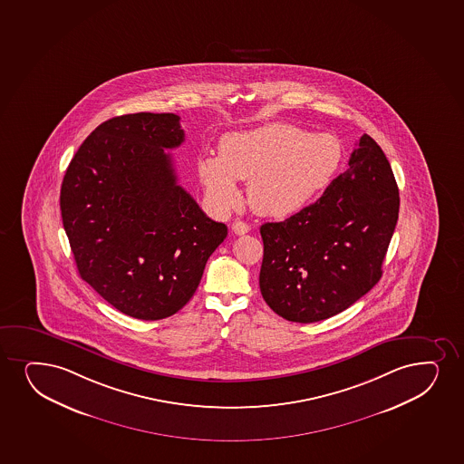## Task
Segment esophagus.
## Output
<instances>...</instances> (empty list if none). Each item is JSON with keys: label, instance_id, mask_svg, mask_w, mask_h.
Wrapping results in <instances>:
<instances>
[{"label": "esophagus", "instance_id": "esophagus-1", "mask_svg": "<svg viewBox=\"0 0 464 464\" xmlns=\"http://www.w3.org/2000/svg\"><path fill=\"white\" fill-rule=\"evenodd\" d=\"M231 229H233V233L237 236L246 235L250 231V227L246 222H242V220H235L233 225H231Z\"/></svg>", "mask_w": 464, "mask_h": 464}]
</instances>
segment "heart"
I'll list each match as a JSON object with an SVG mask.
<instances>
[{"label": "heart", "mask_w": 464, "mask_h": 464, "mask_svg": "<svg viewBox=\"0 0 464 464\" xmlns=\"http://www.w3.org/2000/svg\"><path fill=\"white\" fill-rule=\"evenodd\" d=\"M343 161L333 133H311L289 122L231 131L218 141V157L197 161L208 202L228 211L239 202L237 181H248V200L262 216L296 213L331 185Z\"/></svg>", "instance_id": "heart-1"}]
</instances>
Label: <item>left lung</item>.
Instances as JSON below:
<instances>
[{
	"label": "left lung",
	"mask_w": 464,
	"mask_h": 464,
	"mask_svg": "<svg viewBox=\"0 0 464 464\" xmlns=\"http://www.w3.org/2000/svg\"><path fill=\"white\" fill-rule=\"evenodd\" d=\"M348 164L315 203L261 227L262 298L289 322L337 315L381 279L398 224V185L385 153L366 133Z\"/></svg>",
	"instance_id": "obj_1"
}]
</instances>
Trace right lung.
I'll return each instance as SVG.
<instances>
[{"mask_svg":"<svg viewBox=\"0 0 464 464\" xmlns=\"http://www.w3.org/2000/svg\"><path fill=\"white\" fill-rule=\"evenodd\" d=\"M183 141L174 113L116 116L90 133L62 181V222L81 278L138 320L180 311L228 235L177 185L164 149Z\"/></svg>","mask_w":464,"mask_h":464,"instance_id":"add662e5","label":"right lung"}]
</instances>
